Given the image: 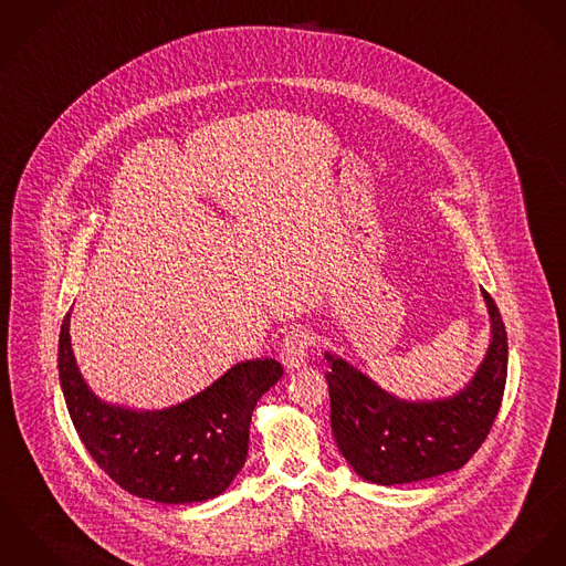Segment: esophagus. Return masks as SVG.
<instances>
[{
  "mask_svg": "<svg viewBox=\"0 0 566 566\" xmlns=\"http://www.w3.org/2000/svg\"><path fill=\"white\" fill-rule=\"evenodd\" d=\"M308 344H311V337L305 328H294L285 335L279 350V359L285 365L287 371H294L307 363Z\"/></svg>",
  "mask_w": 566,
  "mask_h": 566,
  "instance_id": "34e87169",
  "label": "esophagus"
}]
</instances>
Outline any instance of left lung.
<instances>
[{
    "label": "left lung",
    "instance_id": "obj_1",
    "mask_svg": "<svg viewBox=\"0 0 566 566\" xmlns=\"http://www.w3.org/2000/svg\"><path fill=\"white\" fill-rule=\"evenodd\" d=\"M491 339L461 391L405 400L385 391L359 367L326 350L331 428L339 452L357 475L382 486L409 484L461 469L486 439L500 411L509 339L493 298L482 290Z\"/></svg>",
    "mask_w": 566,
    "mask_h": 566
}]
</instances>
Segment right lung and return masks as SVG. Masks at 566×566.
Listing matches in <instances>:
<instances>
[{"label":"right lung","instance_id":"right-lung-1","mask_svg":"<svg viewBox=\"0 0 566 566\" xmlns=\"http://www.w3.org/2000/svg\"><path fill=\"white\" fill-rule=\"evenodd\" d=\"M69 331L71 311L60 328V387L82 443L103 471L127 493L159 504H195L224 493L244 467L251 417L283 376L281 363L242 360L179 405L132 409L88 387Z\"/></svg>","mask_w":566,"mask_h":566}]
</instances>
